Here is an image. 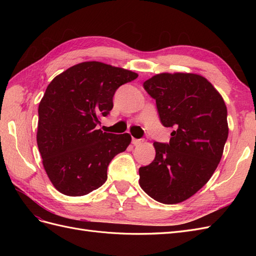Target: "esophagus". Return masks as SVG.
Listing matches in <instances>:
<instances>
[{
	"instance_id": "34e87169",
	"label": "esophagus",
	"mask_w": 256,
	"mask_h": 256,
	"mask_svg": "<svg viewBox=\"0 0 256 256\" xmlns=\"http://www.w3.org/2000/svg\"><path fill=\"white\" fill-rule=\"evenodd\" d=\"M142 142H143V141L141 140V138H132V144H134V145H140Z\"/></svg>"
}]
</instances>
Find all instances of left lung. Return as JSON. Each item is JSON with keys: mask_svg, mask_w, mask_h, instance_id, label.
Instances as JSON below:
<instances>
[{"mask_svg": "<svg viewBox=\"0 0 256 256\" xmlns=\"http://www.w3.org/2000/svg\"><path fill=\"white\" fill-rule=\"evenodd\" d=\"M143 86L156 100L162 125L174 130L168 143H154L156 157L138 168V182L160 203L184 202L219 164L228 136L226 106L212 84L196 74H159Z\"/></svg>", "mask_w": 256, "mask_h": 256, "instance_id": "1", "label": "left lung"}]
</instances>
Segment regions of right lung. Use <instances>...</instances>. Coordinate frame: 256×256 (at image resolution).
Listing matches in <instances>:
<instances>
[{"instance_id":"obj_1","label":"right lung","mask_w":256,"mask_h":256,"mask_svg":"<svg viewBox=\"0 0 256 256\" xmlns=\"http://www.w3.org/2000/svg\"><path fill=\"white\" fill-rule=\"evenodd\" d=\"M136 78L127 69L83 62L50 82L38 106L37 145L58 191L81 196L106 182L109 164L126 150L131 136L96 126L112 110L116 90Z\"/></svg>"}]
</instances>
